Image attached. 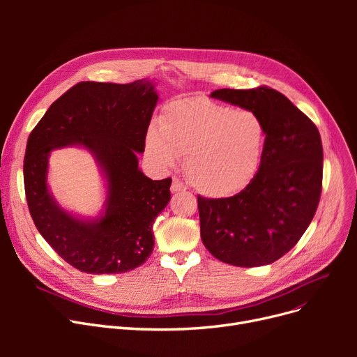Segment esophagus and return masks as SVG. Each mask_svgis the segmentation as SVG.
Masks as SVG:
<instances>
[{
    "mask_svg": "<svg viewBox=\"0 0 357 357\" xmlns=\"http://www.w3.org/2000/svg\"><path fill=\"white\" fill-rule=\"evenodd\" d=\"M185 190H186V185H185L181 179H178V178H174V179H172L171 191H172L174 194H176V192H183Z\"/></svg>",
    "mask_w": 357,
    "mask_h": 357,
    "instance_id": "obj_1",
    "label": "esophagus"
}]
</instances>
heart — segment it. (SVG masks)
Instances as JSON below:
<instances>
[{"label": "heart", "instance_id": "obj_1", "mask_svg": "<svg viewBox=\"0 0 357 357\" xmlns=\"http://www.w3.org/2000/svg\"><path fill=\"white\" fill-rule=\"evenodd\" d=\"M268 128L257 112L236 109L204 98L166 105L159 126L146 133V156L159 169L185 156V174L210 198L243 191L255 178L265 153Z\"/></svg>", "mask_w": 357, "mask_h": 357}]
</instances>
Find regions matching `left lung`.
<instances>
[{"label": "left lung", "mask_w": 357, "mask_h": 357, "mask_svg": "<svg viewBox=\"0 0 357 357\" xmlns=\"http://www.w3.org/2000/svg\"><path fill=\"white\" fill-rule=\"evenodd\" d=\"M211 97L257 112L268 139L259 171L245 190L230 198L198 195L202 243L233 266L273 264L303 237L320 202V133L284 93L269 86L224 88Z\"/></svg>", "instance_id": "8db88e82"}]
</instances>
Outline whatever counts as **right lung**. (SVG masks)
I'll return each mask as SVG.
<instances>
[{
	"instance_id": "1",
	"label": "right lung",
	"mask_w": 357,
	"mask_h": 357,
	"mask_svg": "<svg viewBox=\"0 0 357 357\" xmlns=\"http://www.w3.org/2000/svg\"><path fill=\"white\" fill-rule=\"evenodd\" d=\"M152 82H79L56 100L29 136L24 190L37 230L65 261L85 273H123L152 255L153 222L171 201L172 179L139 169L158 102ZM82 145L107 182L106 210L96 220L69 215L47 188L52 149Z\"/></svg>"
}]
</instances>
